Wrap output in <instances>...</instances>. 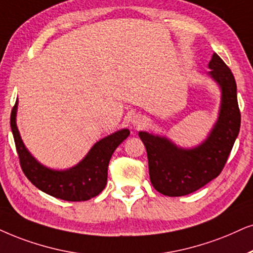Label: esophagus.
Wrapping results in <instances>:
<instances>
[{
  "label": "esophagus",
  "instance_id": "esophagus-1",
  "mask_svg": "<svg viewBox=\"0 0 253 253\" xmlns=\"http://www.w3.org/2000/svg\"><path fill=\"white\" fill-rule=\"evenodd\" d=\"M130 124H132V126L135 127V128H140V127L145 126L146 119H145V117L140 116V114H136V116H134L132 118V120H130Z\"/></svg>",
  "mask_w": 253,
  "mask_h": 253
}]
</instances>
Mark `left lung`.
<instances>
[{
	"instance_id": "obj_1",
	"label": "left lung",
	"mask_w": 253,
	"mask_h": 253,
	"mask_svg": "<svg viewBox=\"0 0 253 253\" xmlns=\"http://www.w3.org/2000/svg\"><path fill=\"white\" fill-rule=\"evenodd\" d=\"M208 68L207 76L219 87L220 104L218 117L206 140L185 148L166 135L139 132L148 156L150 182L166 196L191 194L218 176L238 136L241 112L235 77L217 53Z\"/></svg>"
}]
</instances>
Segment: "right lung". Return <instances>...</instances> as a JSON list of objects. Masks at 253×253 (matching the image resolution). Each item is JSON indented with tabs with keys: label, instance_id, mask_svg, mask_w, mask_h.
Wrapping results in <instances>:
<instances>
[{
	"label": "right lung",
	"instance_id": "obj_1",
	"mask_svg": "<svg viewBox=\"0 0 253 253\" xmlns=\"http://www.w3.org/2000/svg\"><path fill=\"white\" fill-rule=\"evenodd\" d=\"M17 106L18 100H16L11 111L10 127L22 170L29 181L43 193L71 202L87 201L100 194L107 183V168L112 154L127 139L129 129L123 128L103 137L76 166L58 170L42 165L25 147L16 124Z\"/></svg>",
	"mask_w": 253,
	"mask_h": 253
}]
</instances>
